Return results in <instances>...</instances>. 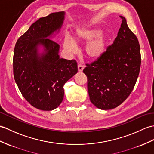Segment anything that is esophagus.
Segmentation results:
<instances>
[{"mask_svg": "<svg viewBox=\"0 0 154 154\" xmlns=\"http://www.w3.org/2000/svg\"><path fill=\"white\" fill-rule=\"evenodd\" d=\"M83 69H84L83 65H82L81 63L79 64V65H78V71H80V72H81V71H83Z\"/></svg>", "mask_w": 154, "mask_h": 154, "instance_id": "obj_1", "label": "esophagus"}]
</instances>
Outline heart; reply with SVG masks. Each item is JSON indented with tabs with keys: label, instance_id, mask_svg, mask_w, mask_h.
<instances>
[{
	"label": "heart",
	"instance_id": "heart-1",
	"mask_svg": "<svg viewBox=\"0 0 154 154\" xmlns=\"http://www.w3.org/2000/svg\"><path fill=\"white\" fill-rule=\"evenodd\" d=\"M87 41H89L85 46L87 56L92 59L100 57L105 51L107 40L98 28H83L77 30L73 40L68 37L64 39V48L70 54H75L77 51L76 44Z\"/></svg>",
	"mask_w": 154,
	"mask_h": 154
}]
</instances>
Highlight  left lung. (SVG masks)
<instances>
[{
  "mask_svg": "<svg viewBox=\"0 0 154 154\" xmlns=\"http://www.w3.org/2000/svg\"><path fill=\"white\" fill-rule=\"evenodd\" d=\"M120 17L122 23L113 43L83 69L90 100L103 110L115 108L125 100L133 90L140 69L138 38L128 28L126 19Z\"/></svg>",
  "mask_w": 154,
  "mask_h": 154,
  "instance_id": "obj_1",
  "label": "left lung"
}]
</instances>
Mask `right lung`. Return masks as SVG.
<instances>
[{
	"label": "right lung",
	"mask_w": 154,
	"mask_h": 154,
	"mask_svg": "<svg viewBox=\"0 0 154 154\" xmlns=\"http://www.w3.org/2000/svg\"><path fill=\"white\" fill-rule=\"evenodd\" d=\"M64 18V12L41 17L18 38L14 48V79L25 99L41 110L58 108L63 99L64 84L78 71L75 60L60 58V45L51 39L60 31Z\"/></svg>",
	"instance_id": "add662e5"
}]
</instances>
